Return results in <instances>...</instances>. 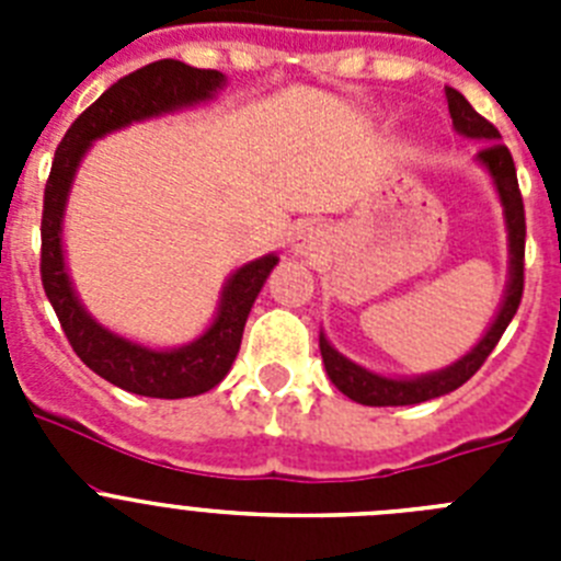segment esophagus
Segmentation results:
<instances>
[{
    "label": "esophagus",
    "mask_w": 561,
    "mask_h": 561,
    "mask_svg": "<svg viewBox=\"0 0 561 561\" xmlns=\"http://www.w3.org/2000/svg\"><path fill=\"white\" fill-rule=\"evenodd\" d=\"M317 247V238H314V232H306V230H300L295 236V250L297 252H311Z\"/></svg>",
    "instance_id": "obj_1"
}]
</instances>
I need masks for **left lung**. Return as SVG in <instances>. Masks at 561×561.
Wrapping results in <instances>:
<instances>
[{"label":"left lung","instance_id":"left-lung-1","mask_svg":"<svg viewBox=\"0 0 561 561\" xmlns=\"http://www.w3.org/2000/svg\"><path fill=\"white\" fill-rule=\"evenodd\" d=\"M447 103L449 114H453L455 131L472 140H485V148L478 153V160L483 168L492 173L494 187L500 193V205L505 213V227H508V255H512V266H508V286H505L503 306H500L494 323L483 334V340L474 345L466 356L453 362L449 368L435 370V374L413 376V379H390V376H379L374 370L362 368L348 356H342L340 351L331 348V342L325 334H320V354H323V365L329 379L334 381L336 390L345 393L348 399L368 404V408H401V404H421V401L438 399L444 393L458 390L463 381L472 379L480 370L494 345L500 342L503 331L508 329L512 317L517 314L519 300H523V284H525V207L523 196H519L517 185V168H514L512 151L500 142V131L492 123L480 117L472 108V103L460 95L458 89L447 87Z\"/></svg>","mask_w":561,"mask_h":561}]
</instances>
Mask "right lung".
I'll use <instances>...</instances> for the list:
<instances>
[{"label": "right lung", "mask_w": 561, "mask_h": 561, "mask_svg": "<svg viewBox=\"0 0 561 561\" xmlns=\"http://www.w3.org/2000/svg\"><path fill=\"white\" fill-rule=\"evenodd\" d=\"M221 87H225V76L219 69H196L173 58H162L121 78L87 112L78 114V121L64 134L61 146L56 148V160L49 168L47 187H44L42 286L56 309L58 323L87 368L117 388L148 396V399H187V396L207 393L225 379L241 348V334H244L252 304L270 272L275 270L277 255L255 257L232 272L221 291L216 320L199 340L187 342L182 348L153 351L140 342L112 334L81 306L76 289L69 284L67 264H64V207H67L69 187L76 180L83 153L92 142L101 140L103 134L193 106V103L210 101Z\"/></svg>", "instance_id": "add662e5"}]
</instances>
